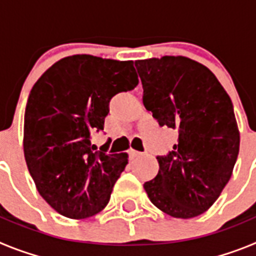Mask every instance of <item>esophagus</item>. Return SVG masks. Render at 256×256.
<instances>
[{
	"instance_id": "1",
	"label": "esophagus",
	"mask_w": 256,
	"mask_h": 256,
	"mask_svg": "<svg viewBox=\"0 0 256 256\" xmlns=\"http://www.w3.org/2000/svg\"><path fill=\"white\" fill-rule=\"evenodd\" d=\"M144 154L140 152V151H136V150H130V159H134V158H138V156H142Z\"/></svg>"
}]
</instances>
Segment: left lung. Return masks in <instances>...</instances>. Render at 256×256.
Listing matches in <instances>:
<instances>
[{
  "instance_id": "left-lung-1",
  "label": "left lung",
  "mask_w": 256,
  "mask_h": 256,
  "mask_svg": "<svg viewBox=\"0 0 256 256\" xmlns=\"http://www.w3.org/2000/svg\"><path fill=\"white\" fill-rule=\"evenodd\" d=\"M144 105L178 144L158 156L159 173L144 184L156 208L174 218L206 212L232 176L240 150L234 105L216 76L183 56L137 60Z\"/></svg>"
}]
</instances>
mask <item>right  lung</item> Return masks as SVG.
Here are the masks:
<instances>
[{"instance_id":"1","label":"right lung","mask_w":256,"mask_h":256,"mask_svg":"<svg viewBox=\"0 0 256 256\" xmlns=\"http://www.w3.org/2000/svg\"><path fill=\"white\" fill-rule=\"evenodd\" d=\"M138 84L132 61L61 58L37 80L24 115V156L38 192L61 216H92L108 205L126 154L94 151L108 102Z\"/></svg>"}]
</instances>
